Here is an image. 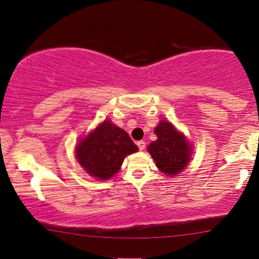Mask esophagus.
<instances>
[{
    "mask_svg": "<svg viewBox=\"0 0 259 259\" xmlns=\"http://www.w3.org/2000/svg\"><path fill=\"white\" fill-rule=\"evenodd\" d=\"M137 146H138V149L141 150V151H143V150L145 149V142H143V141L137 142Z\"/></svg>",
    "mask_w": 259,
    "mask_h": 259,
    "instance_id": "1",
    "label": "esophagus"
}]
</instances>
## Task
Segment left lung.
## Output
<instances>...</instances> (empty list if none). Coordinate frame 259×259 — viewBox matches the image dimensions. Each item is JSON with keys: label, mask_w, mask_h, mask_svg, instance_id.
I'll use <instances>...</instances> for the list:
<instances>
[{"label": "left lung", "mask_w": 259, "mask_h": 259, "mask_svg": "<svg viewBox=\"0 0 259 259\" xmlns=\"http://www.w3.org/2000/svg\"><path fill=\"white\" fill-rule=\"evenodd\" d=\"M154 134L157 135V141L148 146V151L156 161L157 167L167 176L178 175L191 160L190 143L168 121H160Z\"/></svg>", "instance_id": "left-lung-1"}]
</instances>
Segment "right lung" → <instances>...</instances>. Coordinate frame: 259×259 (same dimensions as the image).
I'll return each mask as SVG.
<instances>
[{"label": "right lung", "mask_w": 259, "mask_h": 259, "mask_svg": "<svg viewBox=\"0 0 259 259\" xmlns=\"http://www.w3.org/2000/svg\"><path fill=\"white\" fill-rule=\"evenodd\" d=\"M137 151L128 133L106 119L78 143L75 157L88 175L107 180L119 171L128 154Z\"/></svg>", "instance_id": "obj_1"}]
</instances>
